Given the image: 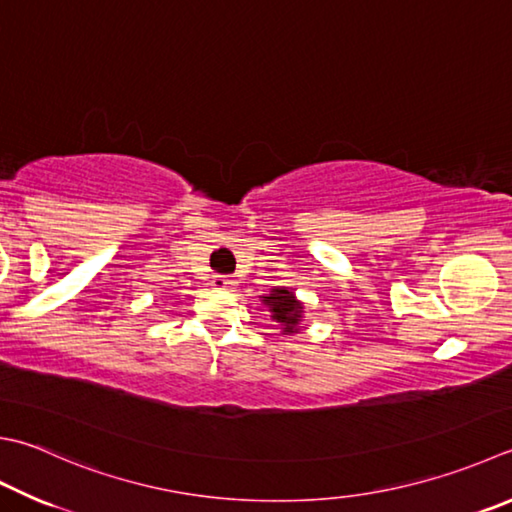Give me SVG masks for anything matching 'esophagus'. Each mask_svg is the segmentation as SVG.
Masks as SVG:
<instances>
[{"mask_svg": "<svg viewBox=\"0 0 512 512\" xmlns=\"http://www.w3.org/2000/svg\"><path fill=\"white\" fill-rule=\"evenodd\" d=\"M211 287H214V289H234L236 281H234V278H227V276H214V278H211Z\"/></svg>", "mask_w": 512, "mask_h": 512, "instance_id": "34e87169", "label": "esophagus"}]
</instances>
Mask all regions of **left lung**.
Returning <instances> with one entry per match:
<instances>
[{
  "label": "left lung",
  "mask_w": 512,
  "mask_h": 512,
  "mask_svg": "<svg viewBox=\"0 0 512 512\" xmlns=\"http://www.w3.org/2000/svg\"><path fill=\"white\" fill-rule=\"evenodd\" d=\"M263 303L269 307L274 321L283 325L285 334L298 332L303 321V303L298 301L294 292H289L287 287H274L272 294L263 296Z\"/></svg>",
  "instance_id": "8db88e82"
}]
</instances>
